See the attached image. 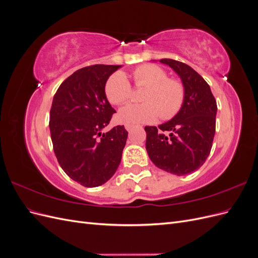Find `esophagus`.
<instances>
[{
  "label": "esophagus",
  "instance_id": "1",
  "mask_svg": "<svg viewBox=\"0 0 258 258\" xmlns=\"http://www.w3.org/2000/svg\"><path fill=\"white\" fill-rule=\"evenodd\" d=\"M124 128H126L127 131H131L132 129L135 128V126H134V124H131V123H126V124H124Z\"/></svg>",
  "mask_w": 258,
  "mask_h": 258
}]
</instances>
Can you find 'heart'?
<instances>
[{
	"label": "heart",
	"mask_w": 258,
	"mask_h": 258,
	"mask_svg": "<svg viewBox=\"0 0 258 258\" xmlns=\"http://www.w3.org/2000/svg\"><path fill=\"white\" fill-rule=\"evenodd\" d=\"M132 80L137 87H147L142 97L144 103L128 104L120 108L118 118L126 123L152 122L158 118H172L181 110L185 100L184 85L156 64H142L132 72ZM105 96L112 104L121 105L132 96L131 85L127 76L116 72L108 77L105 84Z\"/></svg>",
	"instance_id": "1"
}]
</instances>
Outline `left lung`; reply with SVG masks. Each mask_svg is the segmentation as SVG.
Returning a JSON list of instances; mask_svg holds the SVG:
<instances>
[{
    "label": "left lung",
    "mask_w": 258,
    "mask_h": 258,
    "mask_svg": "<svg viewBox=\"0 0 258 258\" xmlns=\"http://www.w3.org/2000/svg\"><path fill=\"white\" fill-rule=\"evenodd\" d=\"M172 68L185 87V100L172 119L158 127L146 126V151L156 167L178 176L206 162L215 135L217 105L210 86L192 68L173 59H161ZM167 131L169 136L163 132Z\"/></svg>",
    "instance_id": "8db88e82"
}]
</instances>
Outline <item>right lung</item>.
Wrapping results in <instances>:
<instances>
[{"mask_svg":"<svg viewBox=\"0 0 258 258\" xmlns=\"http://www.w3.org/2000/svg\"><path fill=\"white\" fill-rule=\"evenodd\" d=\"M121 66L95 64L77 70L54 93L49 129L62 170L85 187H97L118 168L128 131L116 126L102 130L116 111L105 96L108 77Z\"/></svg>","mask_w":258,"mask_h":258,"instance_id":"1","label":"right lung"}]
</instances>
